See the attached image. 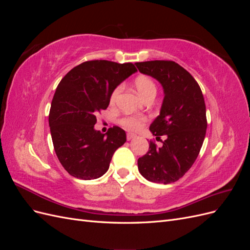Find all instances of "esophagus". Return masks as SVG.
Instances as JSON below:
<instances>
[{
  "mask_svg": "<svg viewBox=\"0 0 250 250\" xmlns=\"http://www.w3.org/2000/svg\"><path fill=\"white\" fill-rule=\"evenodd\" d=\"M135 137H137V134L131 133V132H127V134H126V138H127V140H128V141H130V140L134 139Z\"/></svg>",
  "mask_w": 250,
  "mask_h": 250,
  "instance_id": "obj_1",
  "label": "esophagus"
}]
</instances>
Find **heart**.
Segmentation results:
<instances>
[{"label": "heart", "mask_w": 250, "mask_h": 250, "mask_svg": "<svg viewBox=\"0 0 250 250\" xmlns=\"http://www.w3.org/2000/svg\"><path fill=\"white\" fill-rule=\"evenodd\" d=\"M134 86L137 88L139 94L146 99L149 96H155L156 94V85L154 81L151 79L148 76H139L135 78L134 80ZM122 92V85H118L115 89L112 90V93L110 95V102L115 103L117 99L119 98L120 93ZM146 119L144 117H134V116H129V117H124L121 119L120 123L122 126L129 130H138L143 126V124L145 123Z\"/></svg>", "instance_id": "obj_1"}]
</instances>
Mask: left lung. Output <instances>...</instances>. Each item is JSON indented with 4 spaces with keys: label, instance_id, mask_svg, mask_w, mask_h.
<instances>
[{
    "label": "left lung",
    "instance_id": "1",
    "mask_svg": "<svg viewBox=\"0 0 250 250\" xmlns=\"http://www.w3.org/2000/svg\"><path fill=\"white\" fill-rule=\"evenodd\" d=\"M143 74L160 81L164 88L161 113L150 131L157 139L166 135L162 147L150 141L148 152L138 160L139 171L156 184L175 183L192 167L207 132L206 103L192 75L172 60L137 62Z\"/></svg>",
    "mask_w": 250,
    "mask_h": 250
}]
</instances>
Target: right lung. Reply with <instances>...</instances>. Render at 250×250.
I'll list each match as a JSON object with an SVG mask.
<instances>
[{
  "instance_id": "add662e5",
  "label": "right lung",
  "mask_w": 250,
  "mask_h": 250,
  "mask_svg": "<svg viewBox=\"0 0 250 250\" xmlns=\"http://www.w3.org/2000/svg\"><path fill=\"white\" fill-rule=\"evenodd\" d=\"M135 72L131 62L89 60L73 67L59 82L49 125L55 153L70 175L90 180L108 170L115 151L126 142V133L118 126L105 134L95 130L96 116L108 107L112 90Z\"/></svg>"
}]
</instances>
